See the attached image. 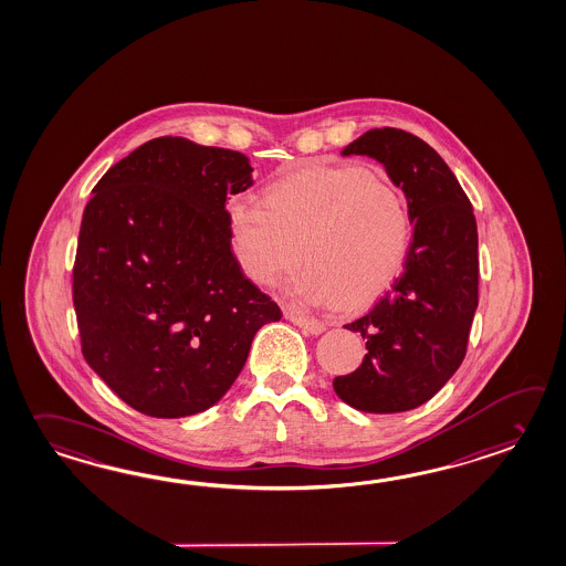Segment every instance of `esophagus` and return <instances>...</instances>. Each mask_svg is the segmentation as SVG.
<instances>
[{"instance_id":"34e87169","label":"esophagus","mask_w":566,"mask_h":566,"mask_svg":"<svg viewBox=\"0 0 566 566\" xmlns=\"http://www.w3.org/2000/svg\"><path fill=\"white\" fill-rule=\"evenodd\" d=\"M286 318H289L290 323H294L296 327H301L304 333H311V335H321L325 331V323L323 321L304 316V314L296 313V311H289Z\"/></svg>"}]
</instances>
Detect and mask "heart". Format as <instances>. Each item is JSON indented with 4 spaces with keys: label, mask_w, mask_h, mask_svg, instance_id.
<instances>
[{
    "label": "heart",
    "mask_w": 566,
    "mask_h": 566,
    "mask_svg": "<svg viewBox=\"0 0 566 566\" xmlns=\"http://www.w3.org/2000/svg\"><path fill=\"white\" fill-rule=\"evenodd\" d=\"M258 205H229V250L239 272L265 289L302 258L308 265L290 284L294 301L364 304L390 286L410 252L402 190L359 166L294 168L265 185Z\"/></svg>",
    "instance_id": "b5f03b06"
}]
</instances>
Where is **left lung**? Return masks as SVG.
I'll return each instance as SVG.
<instances>
[{"instance_id": "left-lung-1", "label": "left lung", "mask_w": 566, "mask_h": 566, "mask_svg": "<svg viewBox=\"0 0 566 566\" xmlns=\"http://www.w3.org/2000/svg\"><path fill=\"white\" fill-rule=\"evenodd\" d=\"M340 154L386 166L406 195L415 235L391 289L345 325L364 337L367 353L333 388L361 412H406L428 402L465 359L479 301L478 221L457 176L424 139L381 127Z\"/></svg>"}]
</instances>
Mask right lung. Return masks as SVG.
<instances>
[{
    "label": "right lung",
    "mask_w": 566,
    "mask_h": 566,
    "mask_svg": "<svg viewBox=\"0 0 566 566\" xmlns=\"http://www.w3.org/2000/svg\"><path fill=\"white\" fill-rule=\"evenodd\" d=\"M252 172L241 151L164 136L93 189L73 268L81 352L142 415L211 408L255 333L282 318L227 243V197L250 189Z\"/></svg>",
    "instance_id": "add662e5"
}]
</instances>
